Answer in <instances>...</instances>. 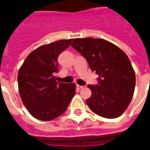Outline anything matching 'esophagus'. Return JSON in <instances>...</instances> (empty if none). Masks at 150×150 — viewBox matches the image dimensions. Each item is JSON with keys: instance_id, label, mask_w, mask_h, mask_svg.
Listing matches in <instances>:
<instances>
[{"instance_id": "1", "label": "esophagus", "mask_w": 150, "mask_h": 150, "mask_svg": "<svg viewBox=\"0 0 150 150\" xmlns=\"http://www.w3.org/2000/svg\"><path fill=\"white\" fill-rule=\"evenodd\" d=\"M76 88H78V89H82V88H83V86H81V85H76Z\"/></svg>"}]
</instances>
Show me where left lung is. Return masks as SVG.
Listing matches in <instances>:
<instances>
[{"label":"left lung","instance_id":"obj_1","mask_svg":"<svg viewBox=\"0 0 150 150\" xmlns=\"http://www.w3.org/2000/svg\"><path fill=\"white\" fill-rule=\"evenodd\" d=\"M71 46L99 75L97 84L88 85L91 90V97L86 100L88 107L108 119L120 116L131 102L136 84L135 72L128 56L101 38H75Z\"/></svg>","mask_w":150,"mask_h":150}]
</instances>
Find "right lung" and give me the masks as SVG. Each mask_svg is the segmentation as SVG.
<instances>
[{
	"label": "right lung",
	"mask_w": 150,
	"mask_h": 150,
	"mask_svg": "<svg viewBox=\"0 0 150 150\" xmlns=\"http://www.w3.org/2000/svg\"><path fill=\"white\" fill-rule=\"evenodd\" d=\"M72 40H59L31 52L18 71L21 100L32 116L51 120L62 115L75 95V83L56 81L58 57L71 46Z\"/></svg>",
	"instance_id": "add662e5"
}]
</instances>
